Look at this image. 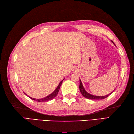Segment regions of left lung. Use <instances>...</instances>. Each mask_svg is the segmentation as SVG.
Returning <instances> with one entry per match:
<instances>
[{
    "mask_svg": "<svg viewBox=\"0 0 134 134\" xmlns=\"http://www.w3.org/2000/svg\"><path fill=\"white\" fill-rule=\"evenodd\" d=\"M112 42L114 43V42L112 41ZM80 90L81 92V93L82 94V95L86 98L88 99H96V100H98V99H104L105 98H107V97H108L110 95H111V94L113 92H113H111L109 94V95H105V96H95V95H91V94L89 93L88 92H86L85 91V90L84 89V87H83V85L82 83V82L81 81V80L80 79Z\"/></svg>",
    "mask_w": 134,
    "mask_h": 134,
    "instance_id": "obj_1",
    "label": "left lung"
}]
</instances>
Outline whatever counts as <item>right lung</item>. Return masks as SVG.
Masks as SVG:
<instances>
[{"label": "right lung", "mask_w": 134, "mask_h": 134, "mask_svg": "<svg viewBox=\"0 0 134 134\" xmlns=\"http://www.w3.org/2000/svg\"><path fill=\"white\" fill-rule=\"evenodd\" d=\"M64 80V78L63 80L59 84V85H58V86L57 87V88L56 89V90H55L52 93H51L50 95H49V96H46L44 98H41V99H36V98H32V97H30V96H29V97H30L31 99H32V100H36L37 102H46V101H49V100H50L51 99H52L53 98H54L55 97H56L57 96V95L58 94V92H59V89H60V87L61 86V84L63 82V81ZM26 95H27L25 93H24Z\"/></svg>", "instance_id": "add662e5"}]
</instances>
